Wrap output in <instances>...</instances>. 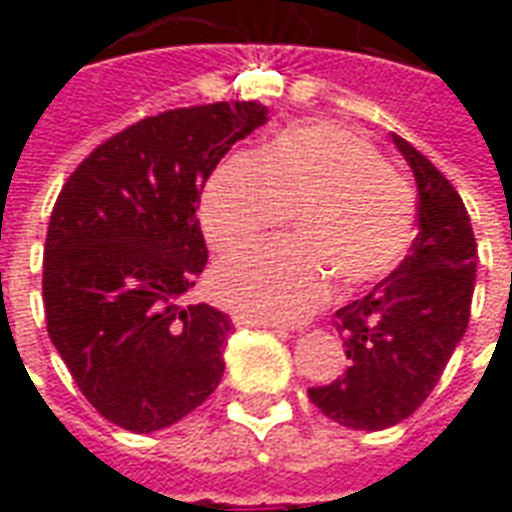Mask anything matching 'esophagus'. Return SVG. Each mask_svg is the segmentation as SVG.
<instances>
[{
	"label": "esophagus",
	"instance_id": "obj_1",
	"mask_svg": "<svg viewBox=\"0 0 512 512\" xmlns=\"http://www.w3.org/2000/svg\"><path fill=\"white\" fill-rule=\"evenodd\" d=\"M233 323L235 326H252V329H279L277 323L271 321H263V318H255V315H246V312H235L233 315Z\"/></svg>",
	"mask_w": 512,
	"mask_h": 512
}]
</instances>
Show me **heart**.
Returning <instances> with one entry per match:
<instances>
[{"label": "heart", "mask_w": 512, "mask_h": 512, "mask_svg": "<svg viewBox=\"0 0 512 512\" xmlns=\"http://www.w3.org/2000/svg\"><path fill=\"white\" fill-rule=\"evenodd\" d=\"M274 238L213 271L219 299L263 321L299 318L329 277L359 290L392 274L414 241V189L376 145L329 123L285 128L255 158L230 156L202 189L200 222L219 252H235L288 216Z\"/></svg>", "instance_id": "heart-1"}]
</instances>
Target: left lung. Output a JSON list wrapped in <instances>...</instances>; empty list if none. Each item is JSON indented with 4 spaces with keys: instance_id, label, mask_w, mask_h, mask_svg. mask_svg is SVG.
<instances>
[{
    "instance_id": "obj_1",
    "label": "left lung",
    "mask_w": 512,
    "mask_h": 512,
    "mask_svg": "<svg viewBox=\"0 0 512 512\" xmlns=\"http://www.w3.org/2000/svg\"><path fill=\"white\" fill-rule=\"evenodd\" d=\"M392 139L417 180L419 233L389 277L334 312L348 370L307 392L326 417L354 430L411 417L439 384L472 312L477 244L461 194L411 142Z\"/></svg>"
}]
</instances>
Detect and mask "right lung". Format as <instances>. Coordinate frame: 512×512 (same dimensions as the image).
Returning <instances> with one entry per match:
<instances>
[{"label": "right lung", "instance_id": "obj_1", "mask_svg": "<svg viewBox=\"0 0 512 512\" xmlns=\"http://www.w3.org/2000/svg\"><path fill=\"white\" fill-rule=\"evenodd\" d=\"M266 120L255 101L145 117L95 147L54 202L46 329L82 395L120 428H169L222 381L233 321L180 296L208 263L202 186Z\"/></svg>", "mask_w": 512, "mask_h": 512}]
</instances>
